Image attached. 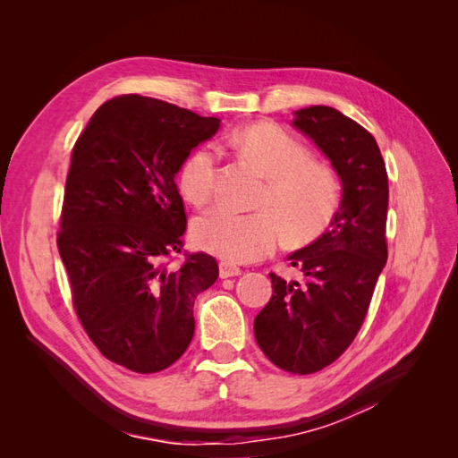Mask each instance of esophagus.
<instances>
[{
  "mask_svg": "<svg viewBox=\"0 0 458 458\" xmlns=\"http://www.w3.org/2000/svg\"><path fill=\"white\" fill-rule=\"evenodd\" d=\"M237 275H241V269L237 266H233V263H227V261L219 263V276H221V279H229V276H237Z\"/></svg>",
  "mask_w": 458,
  "mask_h": 458,
  "instance_id": "34e87169",
  "label": "esophagus"
}]
</instances>
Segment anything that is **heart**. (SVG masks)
Here are the masks:
<instances>
[{"mask_svg":"<svg viewBox=\"0 0 458 458\" xmlns=\"http://www.w3.org/2000/svg\"><path fill=\"white\" fill-rule=\"evenodd\" d=\"M229 145L267 177L258 199L261 210L237 214L224 206L195 217L191 237L202 250L227 261H256L271 254L283 233L303 242L321 234L340 206V185L325 164L281 128L254 123L229 137ZM217 158L210 147L191 150L179 165L183 199L202 206L216 189Z\"/></svg>","mask_w":458,"mask_h":458,"instance_id":"heart-1","label":"heart"}]
</instances>
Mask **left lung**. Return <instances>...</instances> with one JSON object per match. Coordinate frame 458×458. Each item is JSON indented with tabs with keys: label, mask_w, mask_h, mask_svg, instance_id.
Masks as SVG:
<instances>
[{
	"label": "left lung",
	"mask_w": 458,
	"mask_h": 458,
	"mask_svg": "<svg viewBox=\"0 0 458 458\" xmlns=\"http://www.w3.org/2000/svg\"><path fill=\"white\" fill-rule=\"evenodd\" d=\"M293 123L336 170L342 202L321 237L288 256L303 283L269 273L273 296L254 335L273 365L311 374L335 363L365 321L387 259V174L377 140L340 110L300 108Z\"/></svg>",
	"instance_id": "obj_1"
}]
</instances>
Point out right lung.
<instances>
[{
    "label": "right lung",
    "instance_id": "right-lung-1",
    "mask_svg": "<svg viewBox=\"0 0 458 458\" xmlns=\"http://www.w3.org/2000/svg\"><path fill=\"white\" fill-rule=\"evenodd\" d=\"M217 118L141 95L95 110L72 148L57 246L81 327L108 361L158 372L195 335L192 306L217 275L210 254H182L187 216L175 174Z\"/></svg>",
    "mask_w": 458,
    "mask_h": 458
}]
</instances>
